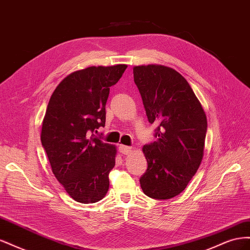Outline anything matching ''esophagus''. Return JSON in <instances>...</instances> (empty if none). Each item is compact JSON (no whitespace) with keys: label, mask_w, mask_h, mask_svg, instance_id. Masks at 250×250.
I'll list each match as a JSON object with an SVG mask.
<instances>
[{"label":"esophagus","mask_w":250,"mask_h":250,"mask_svg":"<svg viewBox=\"0 0 250 250\" xmlns=\"http://www.w3.org/2000/svg\"><path fill=\"white\" fill-rule=\"evenodd\" d=\"M119 150H120V152H121V153H122V154H125V155L129 154V153L131 152V148H130V147H128V146H125V145H120Z\"/></svg>","instance_id":"obj_1"}]
</instances>
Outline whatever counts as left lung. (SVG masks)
I'll use <instances>...</instances> for the list:
<instances>
[{
    "mask_svg": "<svg viewBox=\"0 0 250 250\" xmlns=\"http://www.w3.org/2000/svg\"><path fill=\"white\" fill-rule=\"evenodd\" d=\"M148 121L157 140L143 147L148 163L140 178L148 197L171 199L187 188L204 152L208 121L199 100L181 75L158 64L133 67Z\"/></svg>",
    "mask_w": 250,
    "mask_h": 250,
    "instance_id": "left-lung-1",
    "label": "left lung"
}]
</instances>
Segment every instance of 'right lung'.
<instances>
[{
	"label": "right lung",
	"instance_id": "obj_1",
	"mask_svg": "<svg viewBox=\"0 0 250 250\" xmlns=\"http://www.w3.org/2000/svg\"><path fill=\"white\" fill-rule=\"evenodd\" d=\"M126 67L100 65L76 71L59 83L50 98L42 145L53 174L77 202H98L108 191V174L116 165L117 149L94 133L105 126L109 87Z\"/></svg>",
	"mask_w": 250,
	"mask_h": 250
}]
</instances>
